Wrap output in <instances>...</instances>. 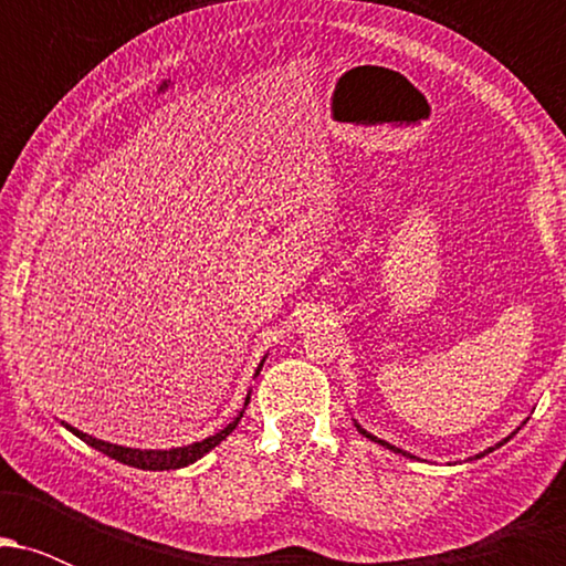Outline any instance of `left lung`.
Listing matches in <instances>:
<instances>
[{
	"instance_id": "left-lung-1",
	"label": "left lung",
	"mask_w": 566,
	"mask_h": 566,
	"mask_svg": "<svg viewBox=\"0 0 566 566\" xmlns=\"http://www.w3.org/2000/svg\"><path fill=\"white\" fill-rule=\"evenodd\" d=\"M356 428H359V433H361V437H367V439H373V441H378V444L380 447H386V450H391V452H399V454H405V458H415V454H409V452H405V450H399V447H394V444H388V441H382V439H378V437H373V433H367L365 431V428H361L359 423H356ZM518 428H522V426H518ZM518 428H516V431H513L511 433V437H505L503 441H497V444L495 447H490V450H484V452H479V454H473V458H484V454H490L492 450H497V447H503L505 444V441H511L513 437H516V433H518Z\"/></svg>"
}]
</instances>
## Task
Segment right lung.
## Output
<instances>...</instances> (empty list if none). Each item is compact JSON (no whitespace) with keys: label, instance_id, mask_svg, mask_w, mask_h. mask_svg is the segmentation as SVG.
<instances>
[{"label":"right lung","instance_id":"obj_1","mask_svg":"<svg viewBox=\"0 0 566 566\" xmlns=\"http://www.w3.org/2000/svg\"><path fill=\"white\" fill-rule=\"evenodd\" d=\"M261 367H263V361H261ZM261 367H258V373H261ZM247 405H250V394H247V399H244V407ZM244 407H242V412H239L237 418H233L231 423L223 428V431L216 433V437H207V439L193 441V444H186V447H172V450H133V447H119V444H112V441L90 437V433H82L80 428H74L69 423H63V426H66L74 437H80L84 444L95 447L97 452L108 454V458L119 460V463L133 465V469H143V471H170V469H184V465L197 463V460L205 458L207 452L216 450L220 441L229 437L233 428L239 426V420H242V415H244Z\"/></svg>","mask_w":566,"mask_h":566}]
</instances>
